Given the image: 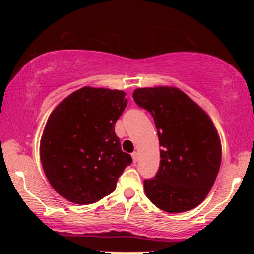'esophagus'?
<instances>
[{
	"label": "esophagus",
	"instance_id": "obj_1",
	"mask_svg": "<svg viewBox=\"0 0 254 254\" xmlns=\"http://www.w3.org/2000/svg\"><path fill=\"white\" fill-rule=\"evenodd\" d=\"M132 159H133V162L136 163L137 159H139V153H137V152H133V153H132Z\"/></svg>",
	"mask_w": 254,
	"mask_h": 254
}]
</instances>
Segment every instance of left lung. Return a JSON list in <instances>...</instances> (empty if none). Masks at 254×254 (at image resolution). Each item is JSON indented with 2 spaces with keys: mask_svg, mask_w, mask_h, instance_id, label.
<instances>
[{
  "mask_svg": "<svg viewBox=\"0 0 254 254\" xmlns=\"http://www.w3.org/2000/svg\"><path fill=\"white\" fill-rule=\"evenodd\" d=\"M133 98L152 115L161 147L156 176L143 182L145 195L168 213L195 208L221 166V141L212 120L176 87L137 88Z\"/></svg>",
  "mask_w": 254,
  "mask_h": 254,
  "instance_id": "obj_1",
  "label": "left lung"
}]
</instances>
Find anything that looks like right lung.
<instances>
[{
  "mask_svg": "<svg viewBox=\"0 0 254 254\" xmlns=\"http://www.w3.org/2000/svg\"><path fill=\"white\" fill-rule=\"evenodd\" d=\"M127 104L122 91L83 87L50 114L40 159L50 185L64 198L88 205L114 191L132 162L115 134V122Z\"/></svg>",
  "mask_w": 254,
  "mask_h": 254,
  "instance_id": "obj_1",
  "label": "right lung"
}]
</instances>
